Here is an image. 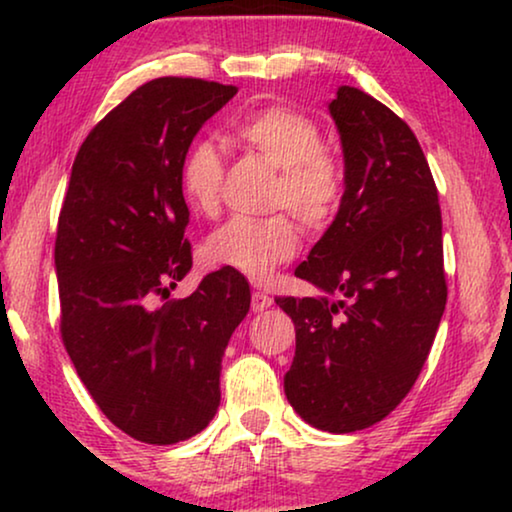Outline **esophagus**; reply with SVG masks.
<instances>
[{"mask_svg":"<svg viewBox=\"0 0 512 512\" xmlns=\"http://www.w3.org/2000/svg\"><path fill=\"white\" fill-rule=\"evenodd\" d=\"M270 305H272V298L265 296V293H261V291H256L254 296H251V310H254V312L268 310Z\"/></svg>","mask_w":512,"mask_h":512,"instance_id":"1","label":"esophagus"}]
</instances>
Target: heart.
<instances>
[{"instance_id":"b5f03b06","label":"heart","mask_w":512,"mask_h":512,"mask_svg":"<svg viewBox=\"0 0 512 512\" xmlns=\"http://www.w3.org/2000/svg\"><path fill=\"white\" fill-rule=\"evenodd\" d=\"M244 149L277 170L270 207L289 209L307 230L319 233L333 221L345 193L340 160L324 149V135L310 116L289 107H268L235 123ZM226 165L207 139L191 144L181 160V193L195 214L212 216L221 202ZM291 214L265 219H233L216 228L205 242L209 263L242 272L263 282L277 265L298 251V226Z\"/></svg>"}]
</instances>
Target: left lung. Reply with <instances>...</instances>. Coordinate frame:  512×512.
Instances as JSON below:
<instances>
[{
	"mask_svg": "<svg viewBox=\"0 0 512 512\" xmlns=\"http://www.w3.org/2000/svg\"><path fill=\"white\" fill-rule=\"evenodd\" d=\"M345 193L296 277L326 296H277L296 326L289 403L331 433L368 429L417 382L447 303L438 188L410 125L359 88L328 104Z\"/></svg>",
	"mask_w": 512,
	"mask_h": 512,
	"instance_id": "8db88e82",
	"label": "left lung"
}]
</instances>
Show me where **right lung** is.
<instances>
[{
  "instance_id": "right-lung-1",
  "label": "right lung",
  "mask_w": 512,
  "mask_h": 512,
  "mask_svg": "<svg viewBox=\"0 0 512 512\" xmlns=\"http://www.w3.org/2000/svg\"><path fill=\"white\" fill-rule=\"evenodd\" d=\"M235 86L163 76L139 86L81 144L55 235L60 335L81 382L130 438L172 445L221 403L219 373L251 293L237 270L193 268L181 160Z\"/></svg>"
}]
</instances>
